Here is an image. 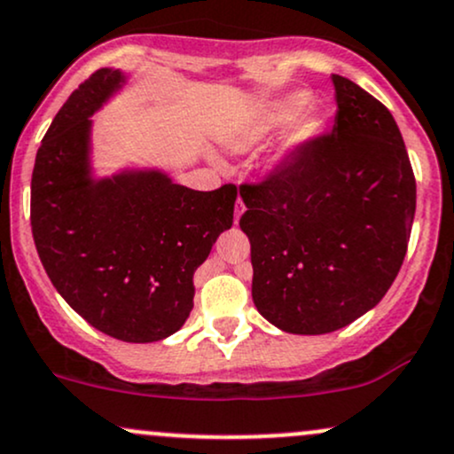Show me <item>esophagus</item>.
<instances>
[{
	"label": "esophagus",
	"instance_id": "esophagus-1",
	"mask_svg": "<svg viewBox=\"0 0 454 454\" xmlns=\"http://www.w3.org/2000/svg\"><path fill=\"white\" fill-rule=\"evenodd\" d=\"M243 211H246V204H243L241 198L237 200V207H235V223H239V219H241Z\"/></svg>",
	"mask_w": 454,
	"mask_h": 454
}]
</instances>
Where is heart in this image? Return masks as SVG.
Listing matches in <instances>:
<instances>
[{"label":"heart","mask_w":454,"mask_h":454,"mask_svg":"<svg viewBox=\"0 0 454 454\" xmlns=\"http://www.w3.org/2000/svg\"><path fill=\"white\" fill-rule=\"evenodd\" d=\"M310 103L312 97L306 90H293L271 98L232 133L228 148L237 154H247L284 131L278 151L271 157V166H286L323 129V116L318 109L310 107Z\"/></svg>","instance_id":"b5f03b06"}]
</instances>
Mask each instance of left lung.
<instances>
[{
    "label": "left lung",
    "mask_w": 454,
    "mask_h": 454,
    "mask_svg": "<svg viewBox=\"0 0 454 454\" xmlns=\"http://www.w3.org/2000/svg\"><path fill=\"white\" fill-rule=\"evenodd\" d=\"M332 82L330 136L306 144L261 185L239 189L254 306L278 330L301 336L340 330L383 300L416 213V178L392 114L351 79Z\"/></svg>",
    "instance_id": "obj_1"
}]
</instances>
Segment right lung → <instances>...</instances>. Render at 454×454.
<instances>
[{
	"label": "right lung",
	"mask_w": 454,
	"mask_h": 454,
	"mask_svg": "<svg viewBox=\"0 0 454 454\" xmlns=\"http://www.w3.org/2000/svg\"><path fill=\"white\" fill-rule=\"evenodd\" d=\"M101 68L68 97L36 153L32 235L49 280L92 327L124 342L172 336L193 308V273L232 226L237 187L196 192L159 168L97 176L92 116L127 86Z\"/></svg>",
	"instance_id": "1"
}]
</instances>
